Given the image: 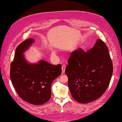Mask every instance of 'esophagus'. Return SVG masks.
I'll use <instances>...</instances> for the list:
<instances>
[{"instance_id":"34e87169","label":"esophagus","mask_w":122,"mask_h":122,"mask_svg":"<svg viewBox=\"0 0 122 122\" xmlns=\"http://www.w3.org/2000/svg\"><path fill=\"white\" fill-rule=\"evenodd\" d=\"M65 69H66V66L63 65L62 66L61 69H62V74H64L65 72Z\"/></svg>"}]
</instances>
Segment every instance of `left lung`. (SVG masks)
<instances>
[{
  "instance_id": "1",
  "label": "left lung",
  "mask_w": 122,
  "mask_h": 122,
  "mask_svg": "<svg viewBox=\"0 0 122 122\" xmlns=\"http://www.w3.org/2000/svg\"><path fill=\"white\" fill-rule=\"evenodd\" d=\"M65 73L73 99L87 103L99 98L108 87L113 73L112 62L105 43L98 39L87 52L81 48L72 52Z\"/></svg>"
}]
</instances>
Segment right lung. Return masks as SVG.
Listing matches in <instances>:
<instances>
[{
  "label": "right lung",
  "instance_id": "right-lung-1",
  "mask_svg": "<svg viewBox=\"0 0 122 122\" xmlns=\"http://www.w3.org/2000/svg\"><path fill=\"white\" fill-rule=\"evenodd\" d=\"M34 42L33 39H28L16 48L10 64V78L22 99L30 104L39 105L50 99L51 83L61 74V66L51 65L43 60L36 64L28 63L23 53Z\"/></svg>",
  "mask_w": 122,
  "mask_h": 122
}]
</instances>
